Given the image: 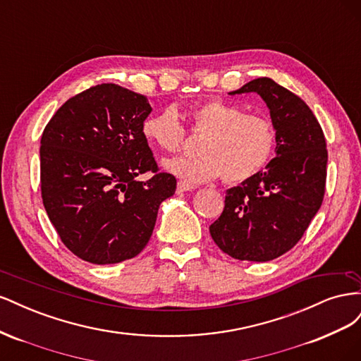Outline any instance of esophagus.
Instances as JSON below:
<instances>
[{
  "label": "esophagus",
  "instance_id": "1",
  "mask_svg": "<svg viewBox=\"0 0 361 361\" xmlns=\"http://www.w3.org/2000/svg\"><path fill=\"white\" fill-rule=\"evenodd\" d=\"M192 190H194L192 185H188V183H185V182H178V191H179V192L192 191Z\"/></svg>",
  "mask_w": 361,
  "mask_h": 361
}]
</instances>
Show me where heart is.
Segmentation results:
<instances>
[{"instance_id": "heart-1", "label": "heart", "mask_w": 361, "mask_h": 361, "mask_svg": "<svg viewBox=\"0 0 361 361\" xmlns=\"http://www.w3.org/2000/svg\"><path fill=\"white\" fill-rule=\"evenodd\" d=\"M191 130L203 135L200 157L171 158L164 169L185 183H203L223 176L226 182L253 178L269 162L277 145L276 126L260 114L223 99H209L191 108ZM141 134L150 146L178 152L185 141V129L173 106L147 116Z\"/></svg>"}]
</instances>
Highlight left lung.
<instances>
[{
	"label": "left lung",
	"instance_id": "1",
	"mask_svg": "<svg viewBox=\"0 0 361 361\" xmlns=\"http://www.w3.org/2000/svg\"><path fill=\"white\" fill-rule=\"evenodd\" d=\"M243 93H257L267 104L277 133L276 158L226 191L224 211L209 232L231 257L268 262L297 244L319 211L329 154L322 128L301 97L271 78L228 94Z\"/></svg>",
	"mask_w": 361,
	"mask_h": 361
}]
</instances>
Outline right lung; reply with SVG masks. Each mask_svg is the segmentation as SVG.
Wrapping results in <instances>:
<instances>
[{"label":"right lung","mask_w":361,"mask_h":361,"mask_svg":"<svg viewBox=\"0 0 361 361\" xmlns=\"http://www.w3.org/2000/svg\"><path fill=\"white\" fill-rule=\"evenodd\" d=\"M150 111L146 96L101 84L64 102L42 134L43 206L63 244L90 264L135 257L176 191L141 134ZM149 171L150 180L136 179Z\"/></svg>","instance_id":"1"}]
</instances>
